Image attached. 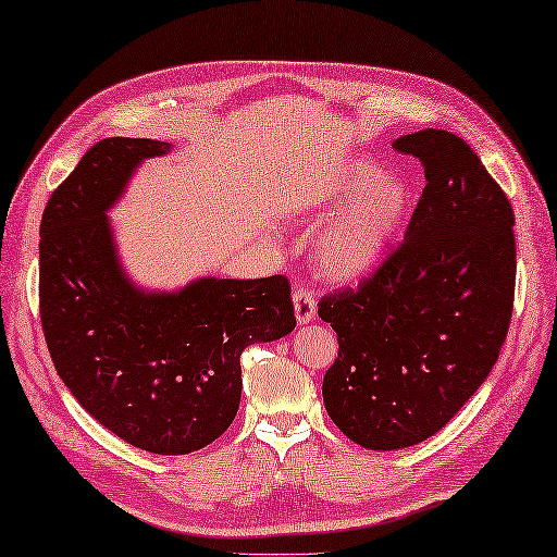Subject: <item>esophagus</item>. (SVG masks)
Wrapping results in <instances>:
<instances>
[{
	"label": "esophagus",
	"instance_id": "obj_1",
	"mask_svg": "<svg viewBox=\"0 0 557 557\" xmlns=\"http://www.w3.org/2000/svg\"><path fill=\"white\" fill-rule=\"evenodd\" d=\"M293 308H295V320L300 324H308L314 320L317 314V298L312 290L305 288H295L293 290Z\"/></svg>",
	"mask_w": 557,
	"mask_h": 557
}]
</instances>
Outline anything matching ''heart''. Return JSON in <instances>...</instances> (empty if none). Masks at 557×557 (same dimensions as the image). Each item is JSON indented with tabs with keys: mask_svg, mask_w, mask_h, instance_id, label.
I'll list each match as a JSON object with an SVG mask.
<instances>
[{
	"mask_svg": "<svg viewBox=\"0 0 557 557\" xmlns=\"http://www.w3.org/2000/svg\"><path fill=\"white\" fill-rule=\"evenodd\" d=\"M300 203L317 213L342 207L314 235L312 259L326 281L348 283L377 267L399 240L411 213V191L399 175L354 161L310 180Z\"/></svg>",
	"mask_w": 557,
	"mask_h": 557,
	"instance_id": "1",
	"label": "heart"
}]
</instances>
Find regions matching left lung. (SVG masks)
Listing matches in <instances>:
<instances>
[{
  "label": "left lung",
  "instance_id": "obj_1",
  "mask_svg": "<svg viewBox=\"0 0 557 557\" xmlns=\"http://www.w3.org/2000/svg\"><path fill=\"white\" fill-rule=\"evenodd\" d=\"M425 170L404 243L358 288L324 295L338 336L326 413L366 449H404L435 435L491 374L515 305V211L457 134L394 141Z\"/></svg>",
  "mask_w": 557,
  "mask_h": 557
}]
</instances>
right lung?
Wrapping results in <instances>:
<instances>
[{
  "instance_id": "add662e5",
  "label": "right lung",
  "mask_w": 557,
  "mask_h": 557,
  "mask_svg": "<svg viewBox=\"0 0 557 557\" xmlns=\"http://www.w3.org/2000/svg\"><path fill=\"white\" fill-rule=\"evenodd\" d=\"M170 144L90 146L40 223V322L62 382L129 445L189 454L221 437L240 406V356L295 329L290 283L197 278L175 293L134 286L108 211L146 158Z\"/></svg>"
}]
</instances>
